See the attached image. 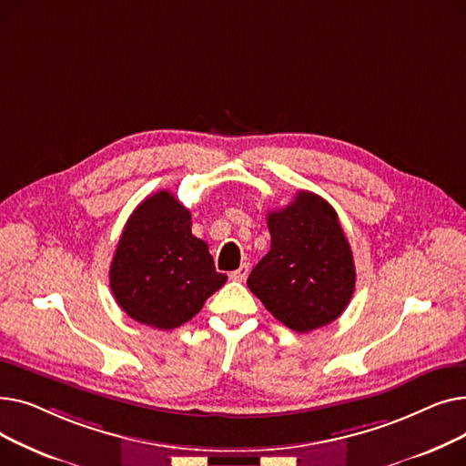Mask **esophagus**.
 Segmentation results:
<instances>
[{"instance_id": "34e87169", "label": "esophagus", "mask_w": 466, "mask_h": 466, "mask_svg": "<svg viewBox=\"0 0 466 466\" xmlns=\"http://www.w3.org/2000/svg\"><path fill=\"white\" fill-rule=\"evenodd\" d=\"M228 276H230V279H234V281H246L248 276H249V264H241V266L238 268V270L230 272Z\"/></svg>"}]
</instances>
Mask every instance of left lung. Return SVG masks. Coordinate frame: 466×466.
Returning a JSON list of instances; mask_svg holds the SVG:
<instances>
[{"instance_id":"obj_1","label":"left lung","mask_w":466,"mask_h":466,"mask_svg":"<svg viewBox=\"0 0 466 466\" xmlns=\"http://www.w3.org/2000/svg\"><path fill=\"white\" fill-rule=\"evenodd\" d=\"M270 251L253 268L248 287L278 321L295 332L332 323L355 290L350 241L332 206L308 190L268 213Z\"/></svg>"}]
</instances>
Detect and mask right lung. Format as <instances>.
Listing matches in <instances>:
<instances>
[{
	"label": "right lung",
	"mask_w": 466,
	"mask_h": 466,
	"mask_svg": "<svg viewBox=\"0 0 466 466\" xmlns=\"http://www.w3.org/2000/svg\"><path fill=\"white\" fill-rule=\"evenodd\" d=\"M190 227V211L167 190L147 196L127 220L109 285L134 321L158 330L181 327L225 285L208 243Z\"/></svg>",
	"instance_id": "right-lung-1"
}]
</instances>
